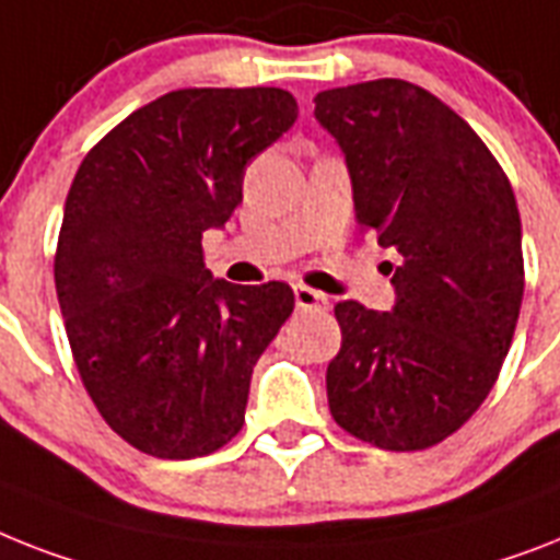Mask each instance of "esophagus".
Wrapping results in <instances>:
<instances>
[{"mask_svg": "<svg viewBox=\"0 0 560 560\" xmlns=\"http://www.w3.org/2000/svg\"><path fill=\"white\" fill-rule=\"evenodd\" d=\"M293 295H295V307H299V311H327V304H330L325 293L304 288V284H295Z\"/></svg>", "mask_w": 560, "mask_h": 560, "instance_id": "1", "label": "esophagus"}]
</instances>
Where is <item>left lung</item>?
<instances>
[{"label": "left lung", "instance_id": "8db88e82", "mask_svg": "<svg viewBox=\"0 0 560 560\" xmlns=\"http://www.w3.org/2000/svg\"><path fill=\"white\" fill-rule=\"evenodd\" d=\"M359 230L394 253L390 311L336 304L327 402L348 434L420 452L460 429L501 374L524 299L521 215L469 122L406 80L322 91Z\"/></svg>", "mask_w": 560, "mask_h": 560}]
</instances>
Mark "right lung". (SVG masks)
Returning <instances> with one entry per match:
<instances>
[{
    "mask_svg": "<svg viewBox=\"0 0 560 560\" xmlns=\"http://www.w3.org/2000/svg\"><path fill=\"white\" fill-rule=\"evenodd\" d=\"M284 89H180L85 154L54 281L77 371L140 452L192 460L244 425L258 357L293 313L284 281L212 279L201 238L241 203L247 163L295 122Z\"/></svg>",
    "mask_w": 560,
    "mask_h": 560,
    "instance_id": "1",
    "label": "right lung"
}]
</instances>
